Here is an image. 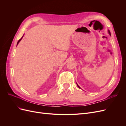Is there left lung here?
<instances>
[{
    "mask_svg": "<svg viewBox=\"0 0 126 126\" xmlns=\"http://www.w3.org/2000/svg\"><path fill=\"white\" fill-rule=\"evenodd\" d=\"M108 33H109V35H110V36H111V33H110V31H109V30H108ZM77 86H78V87L79 88H80V87H79V86H78V85L77 84Z\"/></svg>",
    "mask_w": 126,
    "mask_h": 126,
    "instance_id": "left-lung-1",
    "label": "left lung"
}]
</instances>
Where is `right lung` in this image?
Listing matches in <instances>:
<instances>
[{
    "instance_id": "right-lung-1",
    "label": "right lung",
    "mask_w": 126,
    "mask_h": 126,
    "mask_svg": "<svg viewBox=\"0 0 126 126\" xmlns=\"http://www.w3.org/2000/svg\"><path fill=\"white\" fill-rule=\"evenodd\" d=\"M23 36H24V35H23ZM23 36H22V37L21 38V39H19V40H18V43H17V45H18V44H19V42H20V40H21L22 39V37H23Z\"/></svg>"
}]
</instances>
